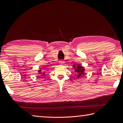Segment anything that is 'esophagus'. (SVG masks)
<instances>
[{
    "label": "esophagus",
    "mask_w": 123,
    "mask_h": 123,
    "mask_svg": "<svg viewBox=\"0 0 123 123\" xmlns=\"http://www.w3.org/2000/svg\"><path fill=\"white\" fill-rule=\"evenodd\" d=\"M59 63H60V64L63 65V64H64V61H62V60H61V61H59Z\"/></svg>",
    "instance_id": "34e87169"
}]
</instances>
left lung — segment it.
Listing matches in <instances>:
<instances>
[{
  "mask_svg": "<svg viewBox=\"0 0 123 123\" xmlns=\"http://www.w3.org/2000/svg\"><path fill=\"white\" fill-rule=\"evenodd\" d=\"M73 67L74 69V72L78 74V78L80 77L81 76L84 75V74H84V72H85V68H84V67H83L81 65H80L79 64H74Z\"/></svg>",
  "mask_w": 123,
  "mask_h": 123,
  "instance_id": "left-lung-1",
  "label": "left lung"
}]
</instances>
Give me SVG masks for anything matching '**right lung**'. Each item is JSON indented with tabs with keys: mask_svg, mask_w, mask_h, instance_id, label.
Wrapping results in <instances>:
<instances>
[{
	"mask_svg": "<svg viewBox=\"0 0 123 123\" xmlns=\"http://www.w3.org/2000/svg\"><path fill=\"white\" fill-rule=\"evenodd\" d=\"M45 68H46V67H45ZM38 73H39V74H41V76H45V73H44V71H43L41 69H40L39 70H38Z\"/></svg>",
	"mask_w": 123,
	"mask_h": 123,
	"instance_id": "1",
	"label": "right lung"
}]
</instances>
